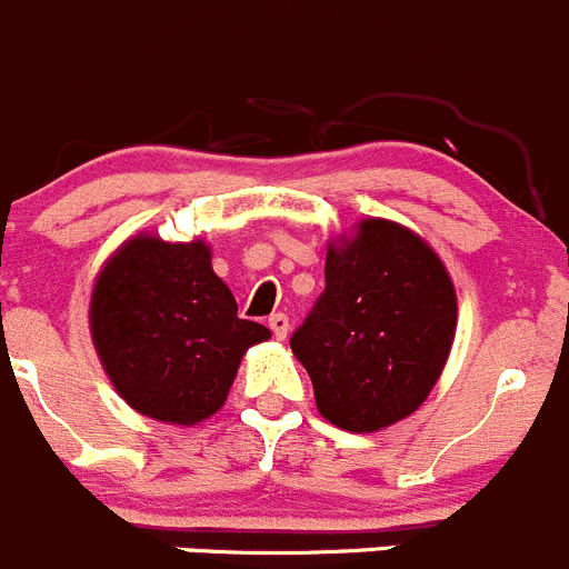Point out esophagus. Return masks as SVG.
<instances>
[{
	"label": "esophagus",
	"mask_w": 569,
	"mask_h": 569,
	"mask_svg": "<svg viewBox=\"0 0 569 569\" xmlns=\"http://www.w3.org/2000/svg\"><path fill=\"white\" fill-rule=\"evenodd\" d=\"M269 330L274 332L278 341H283V338L289 336V317H286V313H272V317H269Z\"/></svg>",
	"instance_id": "34e87169"
}]
</instances>
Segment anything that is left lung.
<instances>
[{
  "instance_id": "1",
  "label": "left lung",
  "mask_w": 569,
  "mask_h": 569,
  "mask_svg": "<svg viewBox=\"0 0 569 569\" xmlns=\"http://www.w3.org/2000/svg\"><path fill=\"white\" fill-rule=\"evenodd\" d=\"M455 327V286L435 250L396 222L363 220L355 239L327 250L325 291L291 349L327 421L377 432L421 407Z\"/></svg>"
}]
</instances>
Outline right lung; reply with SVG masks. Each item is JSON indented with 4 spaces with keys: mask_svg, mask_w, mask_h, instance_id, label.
Returning a JSON list of instances; mask_svg holds the SVG:
<instances>
[{
    "mask_svg": "<svg viewBox=\"0 0 569 569\" xmlns=\"http://www.w3.org/2000/svg\"><path fill=\"white\" fill-rule=\"evenodd\" d=\"M90 332L109 380L142 416L198 423L217 412L248 347L269 330L237 317L203 242L129 239L101 269Z\"/></svg>",
    "mask_w": 569,
    "mask_h": 569,
    "instance_id": "1",
    "label": "right lung"
}]
</instances>
